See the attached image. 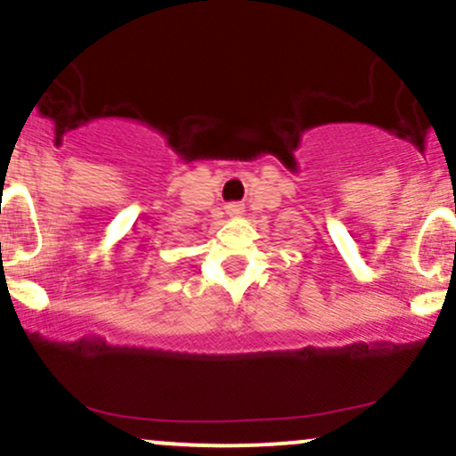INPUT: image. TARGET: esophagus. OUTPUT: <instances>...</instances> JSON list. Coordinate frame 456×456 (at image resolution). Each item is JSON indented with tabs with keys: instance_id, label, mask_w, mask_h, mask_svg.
Instances as JSON below:
<instances>
[{
	"instance_id": "esophagus-1",
	"label": "esophagus",
	"mask_w": 456,
	"mask_h": 456,
	"mask_svg": "<svg viewBox=\"0 0 456 456\" xmlns=\"http://www.w3.org/2000/svg\"><path fill=\"white\" fill-rule=\"evenodd\" d=\"M242 212H244L242 203H229V206H227L229 216H240V214H242Z\"/></svg>"
}]
</instances>
